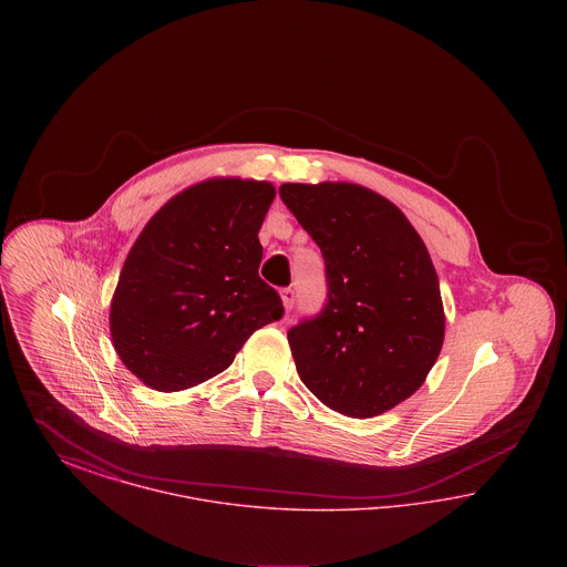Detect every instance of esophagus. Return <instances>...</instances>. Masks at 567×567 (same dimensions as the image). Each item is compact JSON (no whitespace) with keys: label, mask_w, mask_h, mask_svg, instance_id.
I'll use <instances>...</instances> for the list:
<instances>
[{"label":"esophagus","mask_w":567,"mask_h":567,"mask_svg":"<svg viewBox=\"0 0 567 567\" xmlns=\"http://www.w3.org/2000/svg\"><path fill=\"white\" fill-rule=\"evenodd\" d=\"M280 297H282L285 310H293V306H296V289H291V287H285V289L280 291Z\"/></svg>","instance_id":"obj_1"}]
</instances>
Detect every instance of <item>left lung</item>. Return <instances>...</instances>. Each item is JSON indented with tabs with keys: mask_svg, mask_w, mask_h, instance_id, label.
<instances>
[{
	"mask_svg": "<svg viewBox=\"0 0 567 567\" xmlns=\"http://www.w3.org/2000/svg\"><path fill=\"white\" fill-rule=\"evenodd\" d=\"M280 199L321 248L327 299L287 331L301 382L327 408L378 416L408 400L440 354L432 257L398 206L349 183H287Z\"/></svg>",
	"mask_w": 567,
	"mask_h": 567,
	"instance_id": "obj_1",
	"label": "left lung"
}]
</instances>
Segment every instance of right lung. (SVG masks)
<instances>
[{
	"instance_id": "1",
	"label": "right lung",
	"mask_w": 567,
	"mask_h": 567,
	"mask_svg": "<svg viewBox=\"0 0 567 567\" xmlns=\"http://www.w3.org/2000/svg\"><path fill=\"white\" fill-rule=\"evenodd\" d=\"M270 183L216 178L172 197L130 250L110 306L121 361L157 391L227 370L244 342L280 321L282 299L259 276L257 238Z\"/></svg>"
}]
</instances>
